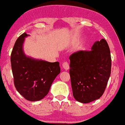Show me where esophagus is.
<instances>
[{
	"instance_id": "obj_1",
	"label": "esophagus",
	"mask_w": 125,
	"mask_h": 125,
	"mask_svg": "<svg viewBox=\"0 0 125 125\" xmlns=\"http://www.w3.org/2000/svg\"><path fill=\"white\" fill-rule=\"evenodd\" d=\"M62 67L65 70H67L69 69V63H68V62H64L62 63Z\"/></svg>"
}]
</instances>
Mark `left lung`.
Listing matches in <instances>:
<instances>
[{"instance_id": "obj_1", "label": "left lung", "mask_w": 125, "mask_h": 125, "mask_svg": "<svg viewBox=\"0 0 125 125\" xmlns=\"http://www.w3.org/2000/svg\"><path fill=\"white\" fill-rule=\"evenodd\" d=\"M91 49L78 51L69 57L73 95L84 104L103 95L111 73V55L106 40L94 42Z\"/></svg>"}]
</instances>
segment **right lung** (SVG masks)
Listing matches in <instances>:
<instances>
[{
	"instance_id": "1",
	"label": "right lung",
	"mask_w": 125,
	"mask_h": 125,
	"mask_svg": "<svg viewBox=\"0 0 125 125\" xmlns=\"http://www.w3.org/2000/svg\"><path fill=\"white\" fill-rule=\"evenodd\" d=\"M26 32L18 37L11 53L14 85L28 101L41 100L48 94L57 76L60 73L59 62H48L27 57L23 51Z\"/></svg>"
}]
</instances>
